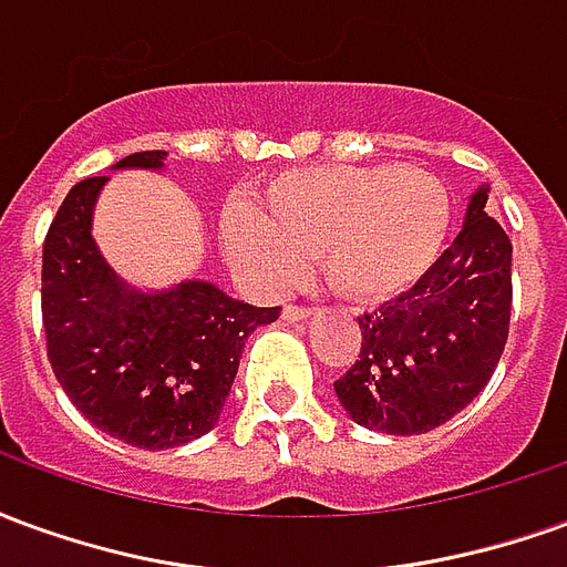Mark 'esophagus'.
<instances>
[{"label":"esophagus","instance_id":"obj_1","mask_svg":"<svg viewBox=\"0 0 567 567\" xmlns=\"http://www.w3.org/2000/svg\"><path fill=\"white\" fill-rule=\"evenodd\" d=\"M282 319L285 321H307L309 319V309L307 307H285L282 309Z\"/></svg>","mask_w":567,"mask_h":567}]
</instances>
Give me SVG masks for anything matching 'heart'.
<instances>
[{"label": "heart", "mask_w": 567, "mask_h": 567, "mask_svg": "<svg viewBox=\"0 0 567 567\" xmlns=\"http://www.w3.org/2000/svg\"><path fill=\"white\" fill-rule=\"evenodd\" d=\"M452 221L437 175L398 163L307 166L260 187V215L234 206L221 221L227 258L264 291H282L319 255L324 282L352 303L394 300L425 276Z\"/></svg>", "instance_id": "1"}]
</instances>
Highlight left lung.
Instances as JSON below:
<instances>
[{
    "label": "left lung",
    "mask_w": 567,
    "mask_h": 567,
    "mask_svg": "<svg viewBox=\"0 0 567 567\" xmlns=\"http://www.w3.org/2000/svg\"><path fill=\"white\" fill-rule=\"evenodd\" d=\"M486 199L480 185L434 267L394 303L358 319L361 355L333 392L361 427L425 434L462 413L498 368L511 331L513 246Z\"/></svg>",
    "instance_id": "left-lung-1"
}]
</instances>
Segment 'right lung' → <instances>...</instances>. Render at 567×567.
<instances>
[{"label": "right lung", "mask_w": 567, "mask_h": 567, "mask_svg": "<svg viewBox=\"0 0 567 567\" xmlns=\"http://www.w3.org/2000/svg\"><path fill=\"white\" fill-rule=\"evenodd\" d=\"M163 173L166 151H136L112 173ZM109 175L84 178L56 209L42 251L48 358L93 427L140 450H175L218 425L243 346L279 307L236 300L206 279L140 288L93 239Z\"/></svg>", "instance_id": "right-lung-1"}]
</instances>
